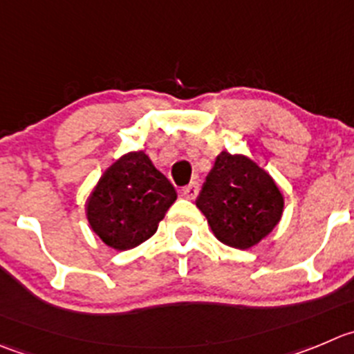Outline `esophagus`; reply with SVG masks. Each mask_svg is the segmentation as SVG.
<instances>
[{"label": "esophagus", "instance_id": "1", "mask_svg": "<svg viewBox=\"0 0 354 354\" xmlns=\"http://www.w3.org/2000/svg\"><path fill=\"white\" fill-rule=\"evenodd\" d=\"M198 191H200V184L191 183L189 186H186L183 191H180V194H183L184 198H187V200H194V198L198 196Z\"/></svg>", "mask_w": 354, "mask_h": 354}]
</instances>
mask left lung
I'll use <instances>...</instances> for the list:
<instances>
[{
  "instance_id": "8db88e82",
  "label": "left lung",
  "mask_w": 354,
  "mask_h": 354,
  "mask_svg": "<svg viewBox=\"0 0 354 354\" xmlns=\"http://www.w3.org/2000/svg\"><path fill=\"white\" fill-rule=\"evenodd\" d=\"M196 207L218 241L247 250L280 222L283 194L250 158L222 151L205 179Z\"/></svg>"
}]
</instances>
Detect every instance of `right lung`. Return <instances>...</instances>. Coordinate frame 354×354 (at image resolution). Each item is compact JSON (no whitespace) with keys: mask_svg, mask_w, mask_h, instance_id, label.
Returning a JSON list of instances; mask_svg holds the SVG:
<instances>
[{"mask_svg":"<svg viewBox=\"0 0 354 354\" xmlns=\"http://www.w3.org/2000/svg\"><path fill=\"white\" fill-rule=\"evenodd\" d=\"M175 200L170 180L146 153L137 151L104 171L86 201V217L107 247L129 250L156 233Z\"/></svg>","mask_w":354,"mask_h":354,"instance_id":"add662e5","label":"right lung"}]
</instances>
